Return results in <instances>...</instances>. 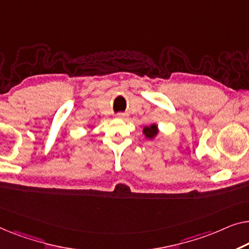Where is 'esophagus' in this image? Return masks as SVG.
Segmentation results:
<instances>
[{"instance_id":"34e87169","label":"esophagus","mask_w":249,"mask_h":249,"mask_svg":"<svg viewBox=\"0 0 249 249\" xmlns=\"http://www.w3.org/2000/svg\"><path fill=\"white\" fill-rule=\"evenodd\" d=\"M126 116H127V115L124 114V113H118V114H116V117H117V118H121V120H124V118H126Z\"/></svg>"}]
</instances>
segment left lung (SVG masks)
Masks as SVG:
<instances>
[{
	"instance_id": "left-lung-1",
	"label": "left lung",
	"mask_w": 249,
	"mask_h": 249,
	"mask_svg": "<svg viewBox=\"0 0 249 249\" xmlns=\"http://www.w3.org/2000/svg\"><path fill=\"white\" fill-rule=\"evenodd\" d=\"M143 133L145 134L147 139H153V137L158 134L157 125H151L150 127H145L143 129Z\"/></svg>"
}]
</instances>
